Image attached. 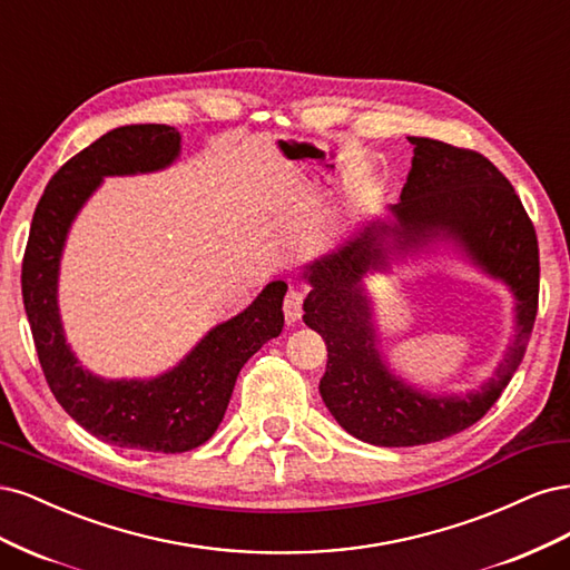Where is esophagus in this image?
<instances>
[{"mask_svg": "<svg viewBox=\"0 0 570 570\" xmlns=\"http://www.w3.org/2000/svg\"><path fill=\"white\" fill-rule=\"evenodd\" d=\"M303 298H305V291L301 286H291L286 298H284V317L286 322H298L303 315Z\"/></svg>", "mask_w": 570, "mask_h": 570, "instance_id": "esophagus-1", "label": "esophagus"}]
</instances>
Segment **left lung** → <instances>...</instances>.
<instances>
[{"mask_svg": "<svg viewBox=\"0 0 570 570\" xmlns=\"http://www.w3.org/2000/svg\"><path fill=\"white\" fill-rule=\"evenodd\" d=\"M414 160L391 217L372 219L351 242L303 269L309 293L303 322L326 343L320 393L338 424L362 443L412 448L473 426L509 385L538 315V236L509 179L475 151L410 137ZM452 247L514 299V336L503 362L479 390L429 394L397 377L380 351L373 302L363 277L392 258Z\"/></svg>", "mask_w": 570, "mask_h": 570, "instance_id": "left-lung-1", "label": "left lung"}]
</instances>
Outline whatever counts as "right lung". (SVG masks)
<instances>
[{
  "label": "right lung",
  "instance_id": "1",
  "mask_svg": "<svg viewBox=\"0 0 570 570\" xmlns=\"http://www.w3.org/2000/svg\"><path fill=\"white\" fill-rule=\"evenodd\" d=\"M181 135L170 125H122L72 156L49 179L32 215L23 258V305L45 379L59 405L108 445L187 452L217 431L242 366L282 334L286 282H269L246 309L215 324L168 372L106 379L80 364L66 341L59 274L68 232L104 177L170 168Z\"/></svg>",
  "mask_w": 570,
  "mask_h": 570
}]
</instances>
